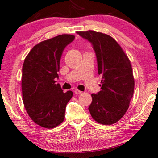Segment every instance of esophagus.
I'll return each instance as SVG.
<instances>
[{"label": "esophagus", "instance_id": "1", "mask_svg": "<svg viewBox=\"0 0 158 158\" xmlns=\"http://www.w3.org/2000/svg\"><path fill=\"white\" fill-rule=\"evenodd\" d=\"M74 92H75V94H80L81 93V91H80V90H78V89H75V91H74Z\"/></svg>", "mask_w": 158, "mask_h": 158}]
</instances>
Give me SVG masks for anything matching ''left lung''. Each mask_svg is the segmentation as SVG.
Wrapping results in <instances>:
<instances>
[{"label":"left lung","mask_w":158,"mask_h":158,"mask_svg":"<svg viewBox=\"0 0 158 158\" xmlns=\"http://www.w3.org/2000/svg\"><path fill=\"white\" fill-rule=\"evenodd\" d=\"M77 33L92 44L97 57L98 74L102 76L101 90L92 94L89 110L98 123L111 125L123 118L134 93L130 60L109 35L92 30Z\"/></svg>","instance_id":"1"}]
</instances>
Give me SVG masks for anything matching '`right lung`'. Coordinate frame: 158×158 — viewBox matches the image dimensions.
<instances>
[{
    "mask_svg": "<svg viewBox=\"0 0 158 158\" xmlns=\"http://www.w3.org/2000/svg\"><path fill=\"white\" fill-rule=\"evenodd\" d=\"M75 40L60 35L39 43L26 57L22 69V94L26 110L35 123L46 129L64 120L66 104L73 93L63 92L58 79L60 60L66 46Z\"/></svg>",
    "mask_w": 158,
    "mask_h": 158,
    "instance_id": "1",
    "label": "right lung"
}]
</instances>
